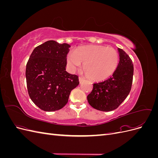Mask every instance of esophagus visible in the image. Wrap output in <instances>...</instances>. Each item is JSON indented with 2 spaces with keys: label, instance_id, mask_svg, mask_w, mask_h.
Segmentation results:
<instances>
[{
  "label": "esophagus",
  "instance_id": "esophagus-1",
  "mask_svg": "<svg viewBox=\"0 0 158 158\" xmlns=\"http://www.w3.org/2000/svg\"><path fill=\"white\" fill-rule=\"evenodd\" d=\"M84 78H81V77H79V82H80V83H82L83 81H84Z\"/></svg>",
  "mask_w": 158,
  "mask_h": 158
}]
</instances>
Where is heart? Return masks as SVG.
I'll return each mask as SVG.
<instances>
[{
  "instance_id": "obj_1",
  "label": "heart",
  "mask_w": 158,
  "mask_h": 158,
  "mask_svg": "<svg viewBox=\"0 0 158 158\" xmlns=\"http://www.w3.org/2000/svg\"><path fill=\"white\" fill-rule=\"evenodd\" d=\"M118 59V52L113 48L91 45L74 49L66 56V64L70 70L74 71L84 63L85 75L98 82L107 79L115 72Z\"/></svg>"
}]
</instances>
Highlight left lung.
Wrapping results in <instances>:
<instances>
[{
  "instance_id": "obj_1",
  "label": "left lung",
  "mask_w": 158,
  "mask_h": 158,
  "mask_svg": "<svg viewBox=\"0 0 158 158\" xmlns=\"http://www.w3.org/2000/svg\"><path fill=\"white\" fill-rule=\"evenodd\" d=\"M119 62L111 77L102 82L95 83L88 96L89 104L102 111H111L117 109L126 99L131 89L133 64L129 56L118 48Z\"/></svg>"
}]
</instances>
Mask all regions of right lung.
<instances>
[{"label": "right lung", "mask_w": 158, "mask_h": 158, "mask_svg": "<svg viewBox=\"0 0 158 158\" xmlns=\"http://www.w3.org/2000/svg\"><path fill=\"white\" fill-rule=\"evenodd\" d=\"M70 45L53 40L33 49L26 64L27 88L31 101L45 111H55L67 103L78 76L66 71Z\"/></svg>", "instance_id": "obj_1"}]
</instances>
